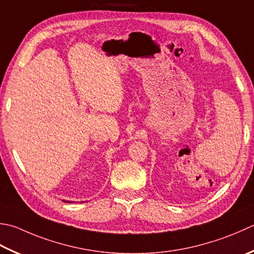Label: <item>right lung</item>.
<instances>
[{
    "instance_id": "obj_1",
    "label": "right lung",
    "mask_w": 254,
    "mask_h": 254,
    "mask_svg": "<svg viewBox=\"0 0 254 254\" xmlns=\"http://www.w3.org/2000/svg\"><path fill=\"white\" fill-rule=\"evenodd\" d=\"M67 202H70V201H67Z\"/></svg>"
}]
</instances>
